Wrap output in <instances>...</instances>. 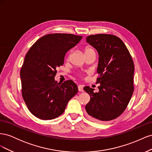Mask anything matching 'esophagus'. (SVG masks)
Instances as JSON below:
<instances>
[{
    "label": "esophagus",
    "instance_id": "obj_1",
    "mask_svg": "<svg viewBox=\"0 0 152 152\" xmlns=\"http://www.w3.org/2000/svg\"><path fill=\"white\" fill-rule=\"evenodd\" d=\"M78 89H79V91H80V92H83L84 91L83 86H78Z\"/></svg>",
    "mask_w": 152,
    "mask_h": 152
}]
</instances>
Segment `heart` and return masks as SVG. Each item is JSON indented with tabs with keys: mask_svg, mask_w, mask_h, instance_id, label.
<instances>
[{
	"mask_svg": "<svg viewBox=\"0 0 152 152\" xmlns=\"http://www.w3.org/2000/svg\"><path fill=\"white\" fill-rule=\"evenodd\" d=\"M93 49L92 48H86V51L85 52H86V51H87V50H92ZM71 54H72V51H70V53L68 54V56H67V59L68 60V59H70V56H71Z\"/></svg>",
	"mask_w": 152,
	"mask_h": 152,
	"instance_id": "1",
	"label": "heart"
}]
</instances>
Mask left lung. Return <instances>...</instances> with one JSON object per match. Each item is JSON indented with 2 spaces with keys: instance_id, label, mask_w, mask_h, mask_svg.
<instances>
[{
  "instance_id": "obj_1",
  "label": "left lung",
  "mask_w": 152,
  "mask_h": 152,
  "mask_svg": "<svg viewBox=\"0 0 152 152\" xmlns=\"http://www.w3.org/2000/svg\"><path fill=\"white\" fill-rule=\"evenodd\" d=\"M86 41L99 54L96 83L100 86L98 93L89 86L84 87L91 97L85 108L92 120L112 121L124 112L134 92V62L126 45L115 35H91Z\"/></svg>"
}]
</instances>
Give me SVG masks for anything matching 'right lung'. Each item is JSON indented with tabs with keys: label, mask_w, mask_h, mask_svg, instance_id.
I'll return each instance as SVG.
<instances>
[{
	"label": "right lung",
	"mask_w": 152,
	"mask_h": 152,
	"mask_svg": "<svg viewBox=\"0 0 152 152\" xmlns=\"http://www.w3.org/2000/svg\"><path fill=\"white\" fill-rule=\"evenodd\" d=\"M82 37L50 34L40 38L27 52L20 71L21 93L29 111L42 120H51L64 112L78 92L72 80L58 83L56 68L63 65L68 50Z\"/></svg>",
	"instance_id": "obj_1"
}]
</instances>
